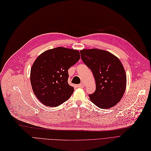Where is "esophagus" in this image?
I'll list each match as a JSON object with an SVG mask.
<instances>
[{
  "instance_id": "obj_1",
  "label": "esophagus",
  "mask_w": 151,
  "mask_h": 151,
  "mask_svg": "<svg viewBox=\"0 0 151 151\" xmlns=\"http://www.w3.org/2000/svg\"><path fill=\"white\" fill-rule=\"evenodd\" d=\"M77 87H78V88H83V87H84V84H83V83H81V84L78 85Z\"/></svg>"
}]
</instances>
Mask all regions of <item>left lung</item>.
<instances>
[{
  "mask_svg": "<svg viewBox=\"0 0 151 151\" xmlns=\"http://www.w3.org/2000/svg\"><path fill=\"white\" fill-rule=\"evenodd\" d=\"M82 61L93 74L96 90L89 94L91 102L101 109L114 106L125 92L126 75L120 60L112 53L99 49L80 51Z\"/></svg>",
  "mask_w": 151,
  "mask_h": 151,
  "instance_id": "1",
  "label": "left lung"
}]
</instances>
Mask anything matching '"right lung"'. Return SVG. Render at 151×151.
Segmentation results:
<instances>
[{"mask_svg": "<svg viewBox=\"0 0 151 151\" xmlns=\"http://www.w3.org/2000/svg\"><path fill=\"white\" fill-rule=\"evenodd\" d=\"M80 58L78 50L64 47L50 49L38 56L32 66L30 81L42 104L55 107L70 98L74 88L68 83V70Z\"/></svg>", "mask_w": 151, "mask_h": 151, "instance_id": "add662e5", "label": "right lung"}]
</instances>
